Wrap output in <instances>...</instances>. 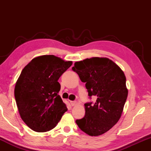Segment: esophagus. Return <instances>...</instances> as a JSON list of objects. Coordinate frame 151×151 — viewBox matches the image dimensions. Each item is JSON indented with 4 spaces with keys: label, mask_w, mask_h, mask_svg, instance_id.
<instances>
[{
    "label": "esophagus",
    "mask_w": 151,
    "mask_h": 151,
    "mask_svg": "<svg viewBox=\"0 0 151 151\" xmlns=\"http://www.w3.org/2000/svg\"><path fill=\"white\" fill-rule=\"evenodd\" d=\"M77 102L76 101H71V104H72V106H76L77 105Z\"/></svg>",
    "instance_id": "34e87169"
}]
</instances>
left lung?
<instances>
[{
  "label": "left lung",
  "mask_w": 151,
  "mask_h": 151,
  "mask_svg": "<svg viewBox=\"0 0 151 151\" xmlns=\"http://www.w3.org/2000/svg\"><path fill=\"white\" fill-rule=\"evenodd\" d=\"M73 70L85 83L88 96L97 97L94 104H85V115L76 123L90 136L109 131L121 116L128 96L126 76L112 60L92 57L75 63Z\"/></svg>",
  "instance_id": "1"
}]
</instances>
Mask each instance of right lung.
<instances>
[{"label":"right lung","mask_w":151,"mask_h":151,"mask_svg":"<svg viewBox=\"0 0 151 151\" xmlns=\"http://www.w3.org/2000/svg\"><path fill=\"white\" fill-rule=\"evenodd\" d=\"M72 64L55 55H42L22 69L15 85L14 96L20 117L32 131H50L67 111L58 94L60 89L58 80Z\"/></svg>","instance_id":"add662e5"}]
</instances>
